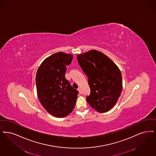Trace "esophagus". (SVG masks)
I'll return each instance as SVG.
<instances>
[{"label": "esophagus", "mask_w": 156, "mask_h": 156, "mask_svg": "<svg viewBox=\"0 0 156 156\" xmlns=\"http://www.w3.org/2000/svg\"><path fill=\"white\" fill-rule=\"evenodd\" d=\"M77 90H78V91H79V94H81V90H80V88H77Z\"/></svg>", "instance_id": "34e87169"}]
</instances>
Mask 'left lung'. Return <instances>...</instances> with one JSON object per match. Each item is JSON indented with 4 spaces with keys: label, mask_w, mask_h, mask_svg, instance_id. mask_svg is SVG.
I'll use <instances>...</instances> for the list:
<instances>
[{
    "label": "left lung",
    "mask_w": 156,
    "mask_h": 156,
    "mask_svg": "<svg viewBox=\"0 0 156 156\" xmlns=\"http://www.w3.org/2000/svg\"><path fill=\"white\" fill-rule=\"evenodd\" d=\"M83 72L88 77L90 94L86 100L98 112H106L116 103L122 93V75L108 57L97 50L77 55Z\"/></svg>",
    "instance_id": "8db88e82"
}]
</instances>
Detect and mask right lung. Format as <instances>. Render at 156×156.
<instances>
[{
  "label": "right lung",
  "instance_id": "add662e5",
  "mask_svg": "<svg viewBox=\"0 0 156 156\" xmlns=\"http://www.w3.org/2000/svg\"><path fill=\"white\" fill-rule=\"evenodd\" d=\"M72 59V54L55 53L43 61L37 72L39 100L48 113L57 118L65 117L72 112L79 93L65 78L66 66Z\"/></svg>",
  "mask_w": 156,
  "mask_h": 156
}]
</instances>
